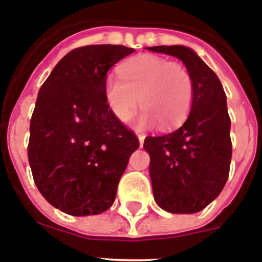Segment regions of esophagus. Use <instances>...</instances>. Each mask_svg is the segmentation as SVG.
I'll list each match as a JSON object with an SVG mask.
<instances>
[{
	"label": "esophagus",
	"mask_w": 262,
	"mask_h": 262,
	"mask_svg": "<svg viewBox=\"0 0 262 262\" xmlns=\"http://www.w3.org/2000/svg\"><path fill=\"white\" fill-rule=\"evenodd\" d=\"M138 139H139V143H140V147H143V143H144L145 135H144V134H138Z\"/></svg>",
	"instance_id": "obj_1"
}]
</instances>
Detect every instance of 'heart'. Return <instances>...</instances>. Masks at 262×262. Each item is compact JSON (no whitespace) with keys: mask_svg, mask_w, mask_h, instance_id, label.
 Instances as JSON below:
<instances>
[{"mask_svg":"<svg viewBox=\"0 0 262 262\" xmlns=\"http://www.w3.org/2000/svg\"><path fill=\"white\" fill-rule=\"evenodd\" d=\"M119 78L108 77L105 82L106 102L119 120L128 119L138 102L143 110L135 118L136 127L157 122L161 128H173L190 111L194 81L181 62L140 55L120 67Z\"/></svg>","mask_w":262,"mask_h":262,"instance_id":"b5f03b06","label":"heart"}]
</instances>
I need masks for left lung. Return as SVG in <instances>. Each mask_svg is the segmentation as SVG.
<instances>
[{
    "label": "left lung",
    "instance_id": "left-lung-1",
    "mask_svg": "<svg viewBox=\"0 0 262 262\" xmlns=\"http://www.w3.org/2000/svg\"><path fill=\"white\" fill-rule=\"evenodd\" d=\"M149 51L181 60L194 81L190 113L180 128L147 136L149 176L157 205L172 214L203 210L223 190L230 173L232 144L226 93L215 72L191 48L157 46Z\"/></svg>",
    "mask_w": 262,
    "mask_h": 262
}]
</instances>
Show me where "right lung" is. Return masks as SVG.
Masks as SVG:
<instances>
[{
  "mask_svg": "<svg viewBox=\"0 0 262 262\" xmlns=\"http://www.w3.org/2000/svg\"><path fill=\"white\" fill-rule=\"evenodd\" d=\"M134 48L94 45L67 53L36 98L29 163L48 203L73 216L110 209L139 140L108 108L107 72Z\"/></svg>",
  "mask_w": 262,
  "mask_h": 262,
  "instance_id": "1",
  "label": "right lung"
}]
</instances>
